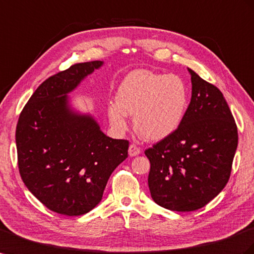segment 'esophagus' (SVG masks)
<instances>
[{
  "label": "esophagus",
  "mask_w": 254,
  "mask_h": 254,
  "mask_svg": "<svg viewBox=\"0 0 254 254\" xmlns=\"http://www.w3.org/2000/svg\"><path fill=\"white\" fill-rule=\"evenodd\" d=\"M141 153V148L139 146L134 145V144H131V145L129 146L128 149V154L130 157H134V156H138Z\"/></svg>",
  "instance_id": "esophagus-1"
}]
</instances>
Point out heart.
Masks as SVG:
<instances>
[{
    "label": "heart",
    "instance_id": "obj_1",
    "mask_svg": "<svg viewBox=\"0 0 254 254\" xmlns=\"http://www.w3.org/2000/svg\"><path fill=\"white\" fill-rule=\"evenodd\" d=\"M188 106L189 90L181 77L138 69L121 82L108 115L119 130H126L128 114L134 115L136 132L146 140L160 141L180 128Z\"/></svg>",
    "mask_w": 254,
    "mask_h": 254
}]
</instances>
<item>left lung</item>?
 Returning <instances> with one entry per match:
<instances>
[{
	"mask_svg": "<svg viewBox=\"0 0 254 254\" xmlns=\"http://www.w3.org/2000/svg\"><path fill=\"white\" fill-rule=\"evenodd\" d=\"M191 100L176 131L145 150L153 200L174 211L202 208L227 185L238 143L222 93L192 69Z\"/></svg>",
	"mask_w": 254,
	"mask_h": 254,
	"instance_id": "obj_1",
	"label": "left lung"
}]
</instances>
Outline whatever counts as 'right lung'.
Returning <instances> with one entry per match:
<instances>
[{"instance_id": "1", "label": "right lung", "mask_w": 254, "mask_h": 254, "mask_svg": "<svg viewBox=\"0 0 254 254\" xmlns=\"http://www.w3.org/2000/svg\"><path fill=\"white\" fill-rule=\"evenodd\" d=\"M104 64L80 63L48 78L19 116L20 175L37 200L61 215L92 210L109 177L128 156V141L105 134L94 115L78 111L68 96Z\"/></svg>"}]
</instances>
